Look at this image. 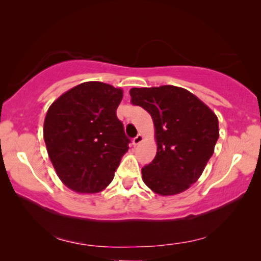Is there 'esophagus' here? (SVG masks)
Wrapping results in <instances>:
<instances>
[{"instance_id": "esophagus-1", "label": "esophagus", "mask_w": 261, "mask_h": 261, "mask_svg": "<svg viewBox=\"0 0 261 261\" xmlns=\"http://www.w3.org/2000/svg\"><path fill=\"white\" fill-rule=\"evenodd\" d=\"M142 140H144V137H142L141 134H138L137 137H135V138L133 139V144H134L135 146H137V145L140 144V142H141Z\"/></svg>"}]
</instances>
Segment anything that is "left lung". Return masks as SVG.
I'll return each mask as SVG.
<instances>
[{
  "label": "left lung",
  "instance_id": "left-lung-1",
  "mask_svg": "<svg viewBox=\"0 0 261 261\" xmlns=\"http://www.w3.org/2000/svg\"><path fill=\"white\" fill-rule=\"evenodd\" d=\"M129 94L155 128L156 154L142 167V180L162 196L185 191L212 158L219 139L217 116L190 91L173 85L133 88Z\"/></svg>",
  "mask_w": 261,
  "mask_h": 261
}]
</instances>
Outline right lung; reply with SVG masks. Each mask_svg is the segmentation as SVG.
<instances>
[{
  "label": "right lung",
  "instance_id": "right-lung-1",
  "mask_svg": "<svg viewBox=\"0 0 261 261\" xmlns=\"http://www.w3.org/2000/svg\"><path fill=\"white\" fill-rule=\"evenodd\" d=\"M122 90L85 82L52 103L44 139L60 180L82 194L102 191L113 180L130 140L116 116Z\"/></svg>",
  "mask_w": 261,
  "mask_h": 261
}]
</instances>
